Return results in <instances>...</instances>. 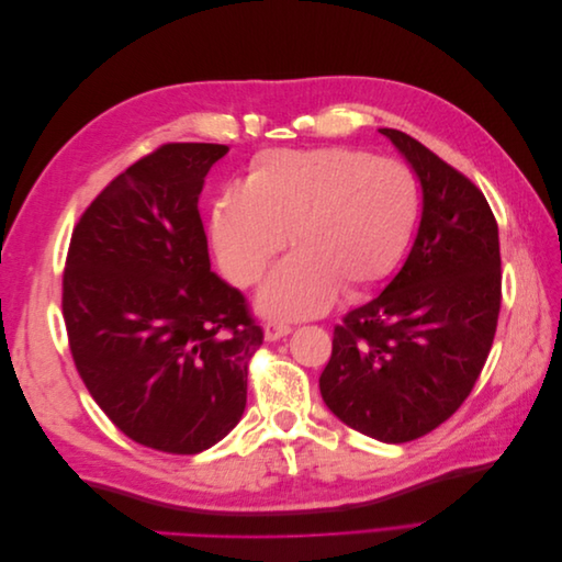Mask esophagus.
I'll return each instance as SVG.
<instances>
[{
	"label": "esophagus",
	"mask_w": 562,
	"mask_h": 562,
	"mask_svg": "<svg viewBox=\"0 0 562 562\" xmlns=\"http://www.w3.org/2000/svg\"><path fill=\"white\" fill-rule=\"evenodd\" d=\"M291 330H293V328L288 326V323H281V321H269V323H265V337L269 339V342H277V339L285 337Z\"/></svg>",
	"instance_id": "1"
}]
</instances>
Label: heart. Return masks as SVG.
<instances>
[{"instance_id":"b5f03b06","label":"heart","mask_w":562,"mask_h":562,"mask_svg":"<svg viewBox=\"0 0 562 562\" xmlns=\"http://www.w3.org/2000/svg\"><path fill=\"white\" fill-rule=\"evenodd\" d=\"M419 215L415 176L368 151L269 149L239 187L217 196L211 234L220 267L236 285H255L285 246L260 293V310L310 318L337 291L359 295L386 279L411 246Z\"/></svg>"}]
</instances>
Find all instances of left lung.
I'll list each match as a JSON object with an SVG mask.
<instances>
[{"label": "left lung", "instance_id": "obj_1", "mask_svg": "<svg viewBox=\"0 0 562 562\" xmlns=\"http://www.w3.org/2000/svg\"><path fill=\"white\" fill-rule=\"evenodd\" d=\"M380 133L415 168L422 223L394 281L335 326L318 386L347 427L407 443L452 417L481 378L502 307L499 232L464 173L403 131Z\"/></svg>", "mask_w": 562, "mask_h": 562}]
</instances>
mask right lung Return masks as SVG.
<instances>
[{
	"instance_id": "1",
	"label": "right lung",
	"mask_w": 562,
	"mask_h": 562,
	"mask_svg": "<svg viewBox=\"0 0 562 562\" xmlns=\"http://www.w3.org/2000/svg\"><path fill=\"white\" fill-rule=\"evenodd\" d=\"M227 145L168 143L119 173L75 225L63 318L79 378L119 431L196 454L239 424L265 333L211 271L199 194Z\"/></svg>"
}]
</instances>
